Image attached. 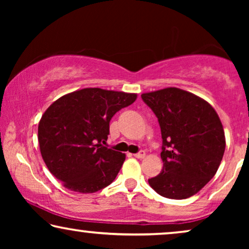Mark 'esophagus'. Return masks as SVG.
<instances>
[{
  "label": "esophagus",
  "mask_w": 249,
  "mask_h": 249,
  "mask_svg": "<svg viewBox=\"0 0 249 249\" xmlns=\"http://www.w3.org/2000/svg\"><path fill=\"white\" fill-rule=\"evenodd\" d=\"M145 155H146V153L144 151H139L138 153H136L134 156H135V158H137V159H144Z\"/></svg>",
  "instance_id": "obj_1"
}]
</instances>
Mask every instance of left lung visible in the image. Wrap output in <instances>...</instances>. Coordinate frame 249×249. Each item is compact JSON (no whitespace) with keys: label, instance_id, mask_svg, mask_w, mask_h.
Masks as SVG:
<instances>
[{"label":"left lung","instance_id":"8db88e82","mask_svg":"<svg viewBox=\"0 0 249 249\" xmlns=\"http://www.w3.org/2000/svg\"><path fill=\"white\" fill-rule=\"evenodd\" d=\"M162 134L160 175L149 186L163 197L185 199L213 178L226 149L223 125L212 105L176 87L142 94Z\"/></svg>","mask_w":249,"mask_h":249}]
</instances>
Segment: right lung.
I'll return each instance as SVG.
<instances>
[{
    "label": "right lung",
    "mask_w": 249,
    "mask_h": 249,
    "mask_svg": "<svg viewBox=\"0 0 249 249\" xmlns=\"http://www.w3.org/2000/svg\"><path fill=\"white\" fill-rule=\"evenodd\" d=\"M137 94L84 88L47 107L38 124L42 158L69 190L90 194L115 179L125 154L105 147L113 115L134 103Z\"/></svg>",
    "instance_id": "right-lung-1"
}]
</instances>
